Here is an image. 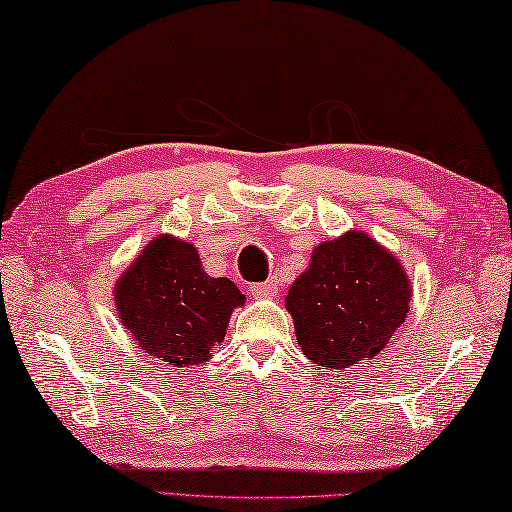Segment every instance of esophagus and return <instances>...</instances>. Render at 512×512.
<instances>
[{"label":"esophagus","instance_id":"obj_1","mask_svg":"<svg viewBox=\"0 0 512 512\" xmlns=\"http://www.w3.org/2000/svg\"><path fill=\"white\" fill-rule=\"evenodd\" d=\"M276 290H279V283L272 279V281L251 285L249 292L254 299H272V297H276Z\"/></svg>","mask_w":512,"mask_h":512}]
</instances>
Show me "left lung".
Instances as JSON below:
<instances>
[{
	"label": "left lung",
	"instance_id": "8db88e82",
	"mask_svg": "<svg viewBox=\"0 0 512 512\" xmlns=\"http://www.w3.org/2000/svg\"><path fill=\"white\" fill-rule=\"evenodd\" d=\"M411 281L393 251L366 231L319 242L285 297L303 355L346 371L384 351L405 324Z\"/></svg>",
	"mask_w": 512,
	"mask_h": 512
}]
</instances>
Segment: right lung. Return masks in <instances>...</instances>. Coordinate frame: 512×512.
Wrapping results in <instances>:
<instances>
[{
    "mask_svg": "<svg viewBox=\"0 0 512 512\" xmlns=\"http://www.w3.org/2000/svg\"><path fill=\"white\" fill-rule=\"evenodd\" d=\"M114 306L143 353L173 366H195L227 335L231 312L245 303L233 281L204 272L195 245L159 233L116 279Z\"/></svg>",
    "mask_w": 512,
    "mask_h": 512,
    "instance_id": "right-lung-1",
    "label": "right lung"
}]
</instances>
